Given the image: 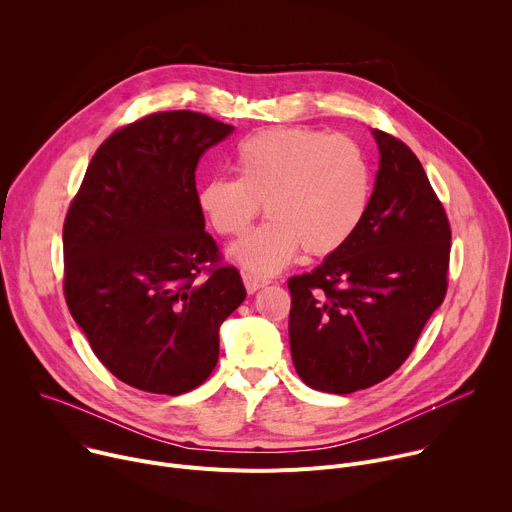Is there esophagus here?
Segmentation results:
<instances>
[{
  "label": "esophagus",
  "instance_id": "obj_1",
  "mask_svg": "<svg viewBox=\"0 0 512 512\" xmlns=\"http://www.w3.org/2000/svg\"><path fill=\"white\" fill-rule=\"evenodd\" d=\"M243 283H245V287H247L249 294H255L257 289L265 287L269 281H267V279H263V277H257V275H253V273H243Z\"/></svg>",
  "mask_w": 512,
  "mask_h": 512
}]
</instances>
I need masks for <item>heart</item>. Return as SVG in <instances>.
<instances>
[{"label": "heart", "mask_w": 512, "mask_h": 512, "mask_svg": "<svg viewBox=\"0 0 512 512\" xmlns=\"http://www.w3.org/2000/svg\"><path fill=\"white\" fill-rule=\"evenodd\" d=\"M239 178L216 176L198 190L210 227L243 237L259 216L269 221L245 237L235 259L257 275H273L300 249L326 257L348 243L369 212L373 168L348 135L310 127H271L245 137L235 152Z\"/></svg>", "instance_id": "1"}]
</instances>
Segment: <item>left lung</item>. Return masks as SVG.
<instances>
[{
    "label": "left lung",
    "mask_w": 512,
    "mask_h": 512,
    "mask_svg": "<svg viewBox=\"0 0 512 512\" xmlns=\"http://www.w3.org/2000/svg\"><path fill=\"white\" fill-rule=\"evenodd\" d=\"M381 164L371 206L344 247L289 277V346L300 379L348 395L391 377L448 291L452 229L401 139L373 131Z\"/></svg>",
    "instance_id": "obj_1"
}]
</instances>
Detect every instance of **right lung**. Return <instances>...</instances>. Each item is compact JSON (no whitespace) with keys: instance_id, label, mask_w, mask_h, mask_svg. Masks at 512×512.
<instances>
[{"instance_id":"obj_1","label":"right lung","mask_w":512,"mask_h":512,"mask_svg":"<svg viewBox=\"0 0 512 512\" xmlns=\"http://www.w3.org/2000/svg\"><path fill=\"white\" fill-rule=\"evenodd\" d=\"M231 131L196 111L145 115L99 145L70 200L66 306L109 373L139 391L202 385L218 360V328L247 296L204 231L194 174Z\"/></svg>"}]
</instances>
